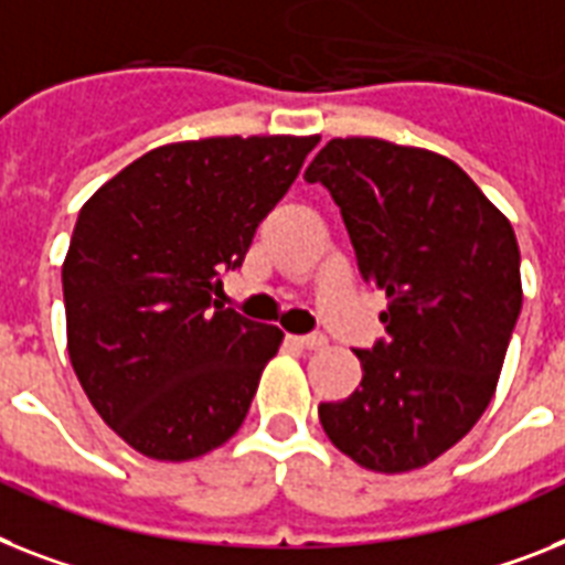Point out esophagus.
<instances>
[{
  "label": "esophagus",
  "instance_id": "esophagus-1",
  "mask_svg": "<svg viewBox=\"0 0 565 565\" xmlns=\"http://www.w3.org/2000/svg\"><path fill=\"white\" fill-rule=\"evenodd\" d=\"M288 340H291L294 347H300V349H323L326 347L323 334H291Z\"/></svg>",
  "mask_w": 565,
  "mask_h": 565
}]
</instances>
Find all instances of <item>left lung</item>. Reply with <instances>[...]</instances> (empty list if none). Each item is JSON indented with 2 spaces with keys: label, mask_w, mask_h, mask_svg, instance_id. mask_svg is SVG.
Wrapping results in <instances>:
<instances>
[{
  "label": "left lung",
  "mask_w": 565,
  "mask_h": 565,
  "mask_svg": "<svg viewBox=\"0 0 565 565\" xmlns=\"http://www.w3.org/2000/svg\"><path fill=\"white\" fill-rule=\"evenodd\" d=\"M306 181L329 188L363 282L386 294V340L355 352L361 386L317 416L361 468H424L497 393L523 309L514 227L459 164L422 147L332 138Z\"/></svg>",
  "instance_id": "left-lung-1"
}]
</instances>
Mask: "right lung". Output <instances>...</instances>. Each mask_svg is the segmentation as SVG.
<instances>
[{"label":"right lung","mask_w":565,"mask_h":565,"mask_svg":"<svg viewBox=\"0 0 565 565\" xmlns=\"http://www.w3.org/2000/svg\"><path fill=\"white\" fill-rule=\"evenodd\" d=\"M317 141L164 143L81 207L63 259L68 358L97 416L147 459H199L248 416L282 332L213 294Z\"/></svg>","instance_id":"1"}]
</instances>
